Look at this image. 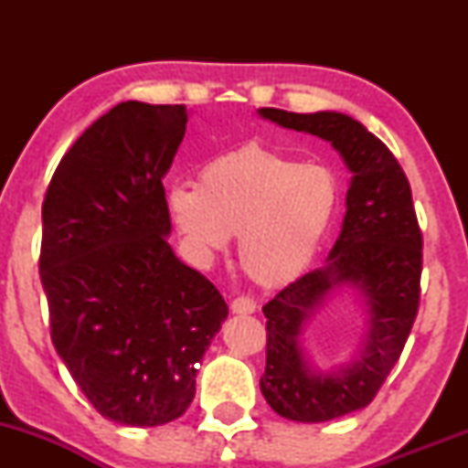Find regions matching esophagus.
<instances>
[{
	"instance_id": "34e87169",
	"label": "esophagus",
	"mask_w": 468,
	"mask_h": 468,
	"mask_svg": "<svg viewBox=\"0 0 468 468\" xmlns=\"http://www.w3.org/2000/svg\"><path fill=\"white\" fill-rule=\"evenodd\" d=\"M230 310H233V314H252L257 310V303L249 297H235L230 302Z\"/></svg>"
}]
</instances>
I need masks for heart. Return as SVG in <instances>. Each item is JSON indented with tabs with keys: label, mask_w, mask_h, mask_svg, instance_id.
<instances>
[{
	"label": "heart",
	"mask_w": 468,
	"mask_h": 468,
	"mask_svg": "<svg viewBox=\"0 0 468 468\" xmlns=\"http://www.w3.org/2000/svg\"><path fill=\"white\" fill-rule=\"evenodd\" d=\"M343 200L332 166L246 143L202 166L197 189L174 186L176 227L202 252L224 250L239 235V264L252 282L279 288L308 271Z\"/></svg>",
	"instance_id": "heart-1"
}]
</instances>
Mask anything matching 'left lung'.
Returning <instances> with one entry per match:
<instances>
[{"label": "left lung", "mask_w": 468, "mask_h": 468, "mask_svg": "<svg viewBox=\"0 0 468 468\" xmlns=\"http://www.w3.org/2000/svg\"><path fill=\"white\" fill-rule=\"evenodd\" d=\"M260 116L324 138L352 174L341 235L327 264L299 277L261 308L268 319L266 372L260 380L266 402L288 420H335L374 400L416 321L422 233L411 186L385 143L352 116L294 114L275 107H261ZM341 285L358 289L364 297L368 330L350 364L321 373L304 358L298 336L326 294Z\"/></svg>", "instance_id": "left-lung-1"}]
</instances>
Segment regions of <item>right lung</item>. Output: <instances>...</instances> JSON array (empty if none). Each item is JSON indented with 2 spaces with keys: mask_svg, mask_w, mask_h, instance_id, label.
I'll return each mask as SVG.
<instances>
[{
  "mask_svg": "<svg viewBox=\"0 0 468 468\" xmlns=\"http://www.w3.org/2000/svg\"><path fill=\"white\" fill-rule=\"evenodd\" d=\"M185 132V105L118 103L63 155L41 208L55 350L94 410L130 427L186 411L196 363L229 314L166 241L163 178Z\"/></svg>",
  "mask_w": 468,
  "mask_h": 468,
  "instance_id": "1",
  "label": "right lung"
}]
</instances>
